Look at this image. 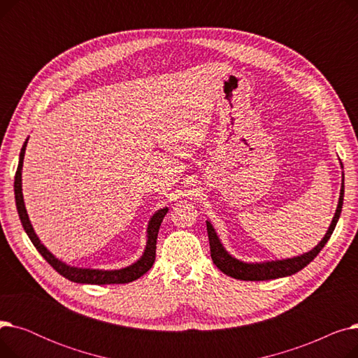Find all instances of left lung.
<instances>
[{
    "mask_svg": "<svg viewBox=\"0 0 358 358\" xmlns=\"http://www.w3.org/2000/svg\"><path fill=\"white\" fill-rule=\"evenodd\" d=\"M341 169H344L343 164L340 162ZM343 200H344V171L341 178V190H340V199H338L336 210L331 220L329 228L324 238L317 242L310 251L303 252L300 255L292 257V258H283V259H271V261H261V262H247L235 258L232 254L227 251L223 247L220 238L216 234V229L210 220H206L208 224V235H209V243H210V255L215 262V266L227 275L234 277L236 280H247V281H262V280H273V278H281L292 275L302 268H305L313 258L321 252V250L325 247V243L331 238L336 222L340 219L341 210H343Z\"/></svg>",
    "mask_w": 358,
    "mask_h": 358,
    "instance_id": "8db88e82",
    "label": "left lung"
}]
</instances>
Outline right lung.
Segmentation results:
<instances>
[{
    "label": "right lung",
    "mask_w": 358,
    "mask_h": 358,
    "mask_svg": "<svg viewBox=\"0 0 358 358\" xmlns=\"http://www.w3.org/2000/svg\"><path fill=\"white\" fill-rule=\"evenodd\" d=\"M29 138L24 141L23 148L20 150V158H18V166L14 178V194H15V204H17V212L20 216L23 228L33 242L36 250L41 252V255L49 262V264L58 271L65 278L73 281V283H83V285H124L130 283V281L138 280L142 277L150 267H152L155 261V251H157V238L159 232L161 223L168 212V208L157 210L152 216H150L146 228V245L145 250L135 262H131L130 266L117 268V270H100V268H83V267H73L66 264L62 259L56 258L45 245L42 241L37 236V234L33 229V224L29 219L27 209L23 199V182H22V173H23V161L26 154V146H27Z\"/></svg>",
    "instance_id": "add662e5"
}]
</instances>
